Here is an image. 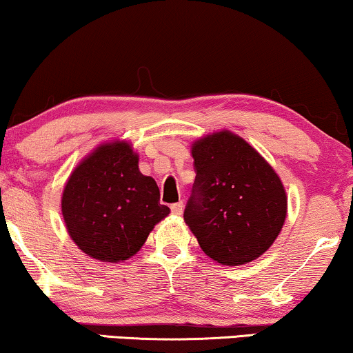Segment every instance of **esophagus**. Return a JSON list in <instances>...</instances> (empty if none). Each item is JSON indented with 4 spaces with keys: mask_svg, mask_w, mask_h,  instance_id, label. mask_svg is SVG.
I'll return each instance as SVG.
<instances>
[{
    "mask_svg": "<svg viewBox=\"0 0 353 353\" xmlns=\"http://www.w3.org/2000/svg\"><path fill=\"white\" fill-rule=\"evenodd\" d=\"M172 213L173 214H181L183 213V202H176V203H172Z\"/></svg>",
    "mask_w": 353,
    "mask_h": 353,
    "instance_id": "obj_1",
    "label": "esophagus"
}]
</instances>
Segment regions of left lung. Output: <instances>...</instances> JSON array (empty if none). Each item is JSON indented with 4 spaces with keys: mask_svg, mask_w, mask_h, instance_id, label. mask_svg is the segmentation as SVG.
Wrapping results in <instances>:
<instances>
[{
    "mask_svg": "<svg viewBox=\"0 0 353 353\" xmlns=\"http://www.w3.org/2000/svg\"><path fill=\"white\" fill-rule=\"evenodd\" d=\"M196 180L185 221L207 256L247 264L277 239L287 194L277 173L240 137L223 130L192 145Z\"/></svg>",
    "mask_w": 353,
    "mask_h": 353,
    "instance_id": "left-lung-1",
    "label": "left lung"
}]
</instances>
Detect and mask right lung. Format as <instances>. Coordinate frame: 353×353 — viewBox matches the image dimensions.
Listing matches in <instances>:
<instances>
[{
    "label": "right lung",
    "mask_w": 353,
    "mask_h": 353,
    "mask_svg": "<svg viewBox=\"0 0 353 353\" xmlns=\"http://www.w3.org/2000/svg\"><path fill=\"white\" fill-rule=\"evenodd\" d=\"M151 176L141 175L129 143H105L81 162L63 189L70 237L85 254L117 263L134 256L170 213Z\"/></svg>",
    "instance_id": "obj_1"
}]
</instances>
